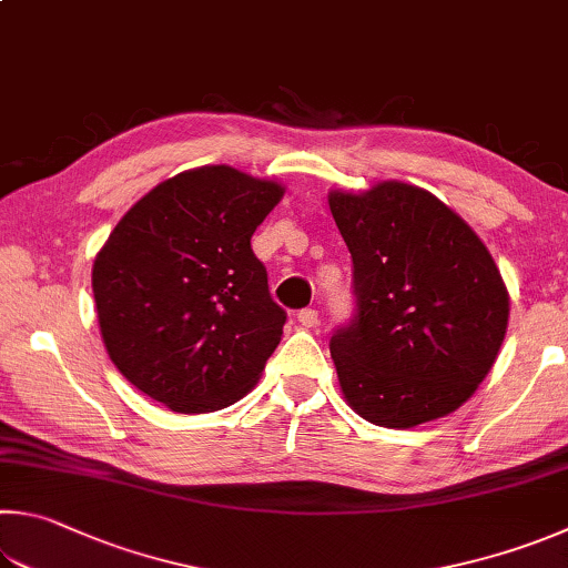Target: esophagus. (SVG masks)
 I'll return each instance as SVG.
<instances>
[{
    "mask_svg": "<svg viewBox=\"0 0 568 568\" xmlns=\"http://www.w3.org/2000/svg\"><path fill=\"white\" fill-rule=\"evenodd\" d=\"M297 323H301L303 327H315L317 325V311H313V307H305V311L297 313Z\"/></svg>",
    "mask_w": 568,
    "mask_h": 568,
    "instance_id": "esophagus-1",
    "label": "esophagus"
}]
</instances>
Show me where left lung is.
Returning <instances> with one entry per match:
<instances>
[{"label":"left lung","mask_w":568,"mask_h":568,"mask_svg":"<svg viewBox=\"0 0 568 568\" xmlns=\"http://www.w3.org/2000/svg\"><path fill=\"white\" fill-rule=\"evenodd\" d=\"M327 203L355 267L357 315L329 339L345 402L389 429L452 415L507 335L509 293L487 245L412 183L329 191Z\"/></svg>","instance_id":"8db88e82"}]
</instances>
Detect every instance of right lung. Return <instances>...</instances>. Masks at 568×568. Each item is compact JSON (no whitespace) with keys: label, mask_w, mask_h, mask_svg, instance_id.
<instances>
[{"label":"right lung","mask_w":568,"mask_h":568,"mask_svg":"<svg viewBox=\"0 0 568 568\" xmlns=\"http://www.w3.org/2000/svg\"><path fill=\"white\" fill-rule=\"evenodd\" d=\"M283 193L233 166H201L151 189L111 231L91 271L99 329L143 395L201 415L253 389L285 311L251 239Z\"/></svg>","instance_id":"obj_1"}]
</instances>
